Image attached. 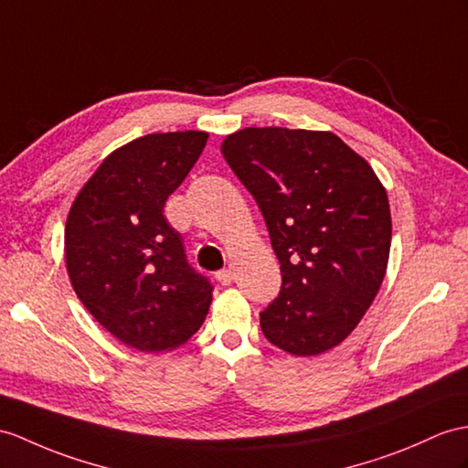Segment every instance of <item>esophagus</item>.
<instances>
[{
    "label": "esophagus",
    "mask_w": 468,
    "mask_h": 468,
    "mask_svg": "<svg viewBox=\"0 0 468 468\" xmlns=\"http://www.w3.org/2000/svg\"><path fill=\"white\" fill-rule=\"evenodd\" d=\"M216 280H218V282L222 283V286H228V283H230V282L234 280V271H232L230 268L216 271Z\"/></svg>",
    "instance_id": "esophagus-1"
}]
</instances>
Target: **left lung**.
<instances>
[{
    "mask_svg": "<svg viewBox=\"0 0 468 468\" xmlns=\"http://www.w3.org/2000/svg\"><path fill=\"white\" fill-rule=\"evenodd\" d=\"M222 154L254 197L280 261L261 332L293 356L335 347L385 278L391 212L379 178L334 133L250 127L226 136Z\"/></svg>",
    "mask_w": 468,
    "mask_h": 468,
    "instance_id": "left-lung-1",
    "label": "left lung"
}]
</instances>
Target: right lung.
Listing matches in <instances>:
<instances>
[{
    "label": "right lung",
    "instance_id": "1",
    "mask_svg": "<svg viewBox=\"0 0 468 468\" xmlns=\"http://www.w3.org/2000/svg\"><path fill=\"white\" fill-rule=\"evenodd\" d=\"M202 131L141 136L107 156L65 226L67 271L89 314L124 346L175 349L198 332L214 286L165 216L207 146Z\"/></svg>",
    "mask_w": 468,
    "mask_h": 468
}]
</instances>
